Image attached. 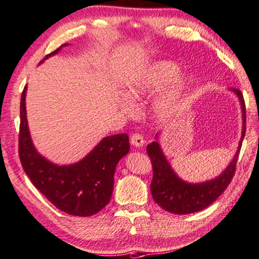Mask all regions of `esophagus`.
I'll return each mask as SVG.
<instances>
[{"instance_id":"esophagus-1","label":"esophagus","mask_w":259,"mask_h":259,"mask_svg":"<svg viewBox=\"0 0 259 259\" xmlns=\"http://www.w3.org/2000/svg\"><path fill=\"white\" fill-rule=\"evenodd\" d=\"M143 143H145V140H143V137L139 133H134L131 135V145L134 147H142Z\"/></svg>"}]
</instances>
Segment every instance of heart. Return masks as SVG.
I'll return each instance as SVG.
<instances>
[{
    "label": "heart",
    "mask_w": 259,
    "mask_h": 259,
    "mask_svg": "<svg viewBox=\"0 0 259 259\" xmlns=\"http://www.w3.org/2000/svg\"><path fill=\"white\" fill-rule=\"evenodd\" d=\"M180 66L172 61L152 63L143 73L130 86V95L133 99L154 94L166 86L152 103V113L159 120H168L179 114L185 100L193 86V78L189 74H179ZM120 107L126 112L134 110L133 100L130 96L121 97Z\"/></svg>",
    "instance_id": "obj_1"
}]
</instances>
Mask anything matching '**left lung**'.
<instances>
[{"mask_svg": "<svg viewBox=\"0 0 259 259\" xmlns=\"http://www.w3.org/2000/svg\"><path fill=\"white\" fill-rule=\"evenodd\" d=\"M232 92H234L239 97L241 108H242V135H241L234 158L225 168V171L217 178L201 182V184H190V182L181 180L173 171L167 159L165 158L159 143L154 141L147 146V152L150 157L152 171H154L150 185L151 195L154 197V201L162 209L176 214L197 212V211H201L212 204L231 184L233 177H234L237 157H239V152L245 134V104L243 95L239 90H232Z\"/></svg>", "mask_w": 259, "mask_h": 259, "instance_id": "obj_1", "label": "left lung"}]
</instances>
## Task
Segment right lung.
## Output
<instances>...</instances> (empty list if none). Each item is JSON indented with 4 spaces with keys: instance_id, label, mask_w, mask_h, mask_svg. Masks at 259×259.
I'll return each instance as SVG.
<instances>
[{
    "instance_id": "obj_1",
    "label": "right lung",
    "mask_w": 259,
    "mask_h": 259,
    "mask_svg": "<svg viewBox=\"0 0 259 259\" xmlns=\"http://www.w3.org/2000/svg\"><path fill=\"white\" fill-rule=\"evenodd\" d=\"M65 46L62 45L45 59L56 55ZM26 91L25 86L20 99L18 149L25 173L35 188L63 212L78 217L100 212L111 198L117 164L130 151L128 135L122 133L102 139L86 157L75 164L62 166L53 164L33 146L25 104Z\"/></svg>"
}]
</instances>
